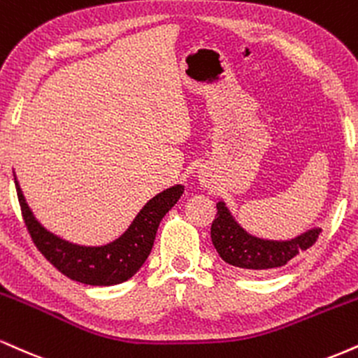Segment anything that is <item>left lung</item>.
Listing matches in <instances>:
<instances>
[{
  "label": "left lung",
  "mask_w": 358,
  "mask_h": 358,
  "mask_svg": "<svg viewBox=\"0 0 358 358\" xmlns=\"http://www.w3.org/2000/svg\"><path fill=\"white\" fill-rule=\"evenodd\" d=\"M217 210L212 223L213 247L223 262L245 272H265L283 266L300 252L312 247L322 231L320 227H313L290 240L258 238L240 227L225 201H218Z\"/></svg>",
  "instance_id": "8db88e82"
}]
</instances>
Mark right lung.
I'll list each match as a JSON object with an SVG mask.
<instances>
[{
  "instance_id": "right-lung-1",
  "label": "right lung",
  "mask_w": 358,
  "mask_h": 358,
  "mask_svg": "<svg viewBox=\"0 0 358 358\" xmlns=\"http://www.w3.org/2000/svg\"><path fill=\"white\" fill-rule=\"evenodd\" d=\"M15 185L21 213L36 248L68 278L96 287H110L127 282L141 268L152 252L162 218L170 212L185 190L183 185L166 188L155 195L138 212L131 225L118 238L100 247H86L68 242L46 230L28 206L16 176Z\"/></svg>"
}]
</instances>
